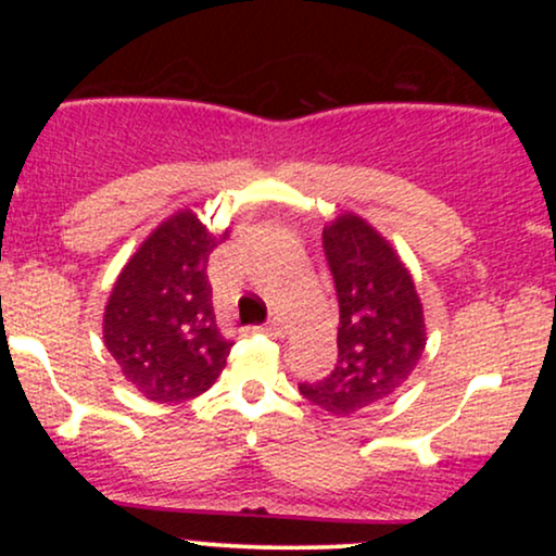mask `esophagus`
Segmentation results:
<instances>
[{
	"mask_svg": "<svg viewBox=\"0 0 556 556\" xmlns=\"http://www.w3.org/2000/svg\"><path fill=\"white\" fill-rule=\"evenodd\" d=\"M264 331H266V334H269V337H279V334H282V331H285V321H282V318L271 316L269 321L264 324Z\"/></svg>",
	"mask_w": 556,
	"mask_h": 556,
	"instance_id": "esophagus-1",
	"label": "esophagus"
}]
</instances>
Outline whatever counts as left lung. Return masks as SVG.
Here are the masks:
<instances>
[{"instance_id": "1", "label": "left lung", "mask_w": 556, "mask_h": 556, "mask_svg": "<svg viewBox=\"0 0 556 556\" xmlns=\"http://www.w3.org/2000/svg\"><path fill=\"white\" fill-rule=\"evenodd\" d=\"M337 303V366L300 394L331 416H350L392 397L416 371L426 348L424 305L392 245L355 214L324 229Z\"/></svg>"}]
</instances>
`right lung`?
Wrapping results in <instances>:
<instances>
[{"instance_id":"1","label":"right lung","mask_w":556,"mask_h":556,"mask_svg":"<svg viewBox=\"0 0 556 556\" xmlns=\"http://www.w3.org/2000/svg\"><path fill=\"white\" fill-rule=\"evenodd\" d=\"M227 235H212L190 212L175 214L114 282L104 342L146 400H193L225 368L232 342L216 327L206 266Z\"/></svg>"}]
</instances>
